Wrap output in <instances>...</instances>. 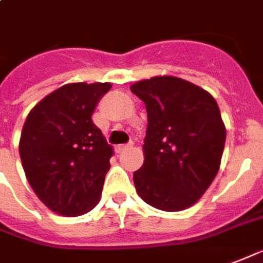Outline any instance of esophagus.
<instances>
[{
	"label": "esophagus",
	"instance_id": "1",
	"mask_svg": "<svg viewBox=\"0 0 263 263\" xmlns=\"http://www.w3.org/2000/svg\"><path fill=\"white\" fill-rule=\"evenodd\" d=\"M130 147H132V144H120V145H118V151L119 153H122V151L129 150Z\"/></svg>",
	"mask_w": 263,
	"mask_h": 263
}]
</instances>
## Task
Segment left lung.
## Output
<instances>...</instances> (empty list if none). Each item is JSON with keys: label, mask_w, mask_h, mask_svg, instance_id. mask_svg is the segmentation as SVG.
I'll return each mask as SVG.
<instances>
[{"label": "left lung", "mask_w": 263, "mask_h": 263, "mask_svg": "<svg viewBox=\"0 0 263 263\" xmlns=\"http://www.w3.org/2000/svg\"><path fill=\"white\" fill-rule=\"evenodd\" d=\"M145 103L144 164L133 174L139 196L155 209L179 212L202 197L217 175L226 143L214 98L176 77L130 87Z\"/></svg>", "instance_id": "1"}]
</instances>
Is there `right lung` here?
<instances>
[{
  "label": "right lung",
  "instance_id": "right-lung-1",
  "mask_svg": "<svg viewBox=\"0 0 263 263\" xmlns=\"http://www.w3.org/2000/svg\"><path fill=\"white\" fill-rule=\"evenodd\" d=\"M108 82H76L43 98L28 115L19 141L30 186L47 208L76 217L97 206L112 147L92 122Z\"/></svg>",
  "mask_w": 263,
  "mask_h": 263
}]
</instances>
